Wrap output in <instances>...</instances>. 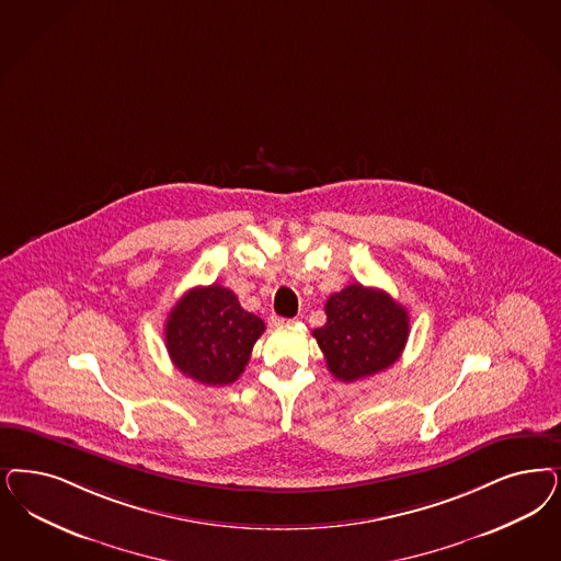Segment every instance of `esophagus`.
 <instances>
[{"label": "esophagus", "instance_id": "esophagus-1", "mask_svg": "<svg viewBox=\"0 0 561 561\" xmlns=\"http://www.w3.org/2000/svg\"><path fill=\"white\" fill-rule=\"evenodd\" d=\"M296 323V319H284V317H271V325L275 328H284V325H291Z\"/></svg>", "mask_w": 561, "mask_h": 561}]
</instances>
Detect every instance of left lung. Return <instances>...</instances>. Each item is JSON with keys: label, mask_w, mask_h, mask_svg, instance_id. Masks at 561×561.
<instances>
[{"label": "left lung", "mask_w": 561, "mask_h": 561, "mask_svg": "<svg viewBox=\"0 0 561 561\" xmlns=\"http://www.w3.org/2000/svg\"><path fill=\"white\" fill-rule=\"evenodd\" d=\"M325 314L328 323L314 329L312 337L335 379L344 383L365 379L402 356L410 317L387 291L352 284L329 296Z\"/></svg>", "instance_id": "1"}]
</instances>
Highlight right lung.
<instances>
[{"mask_svg":"<svg viewBox=\"0 0 561 561\" xmlns=\"http://www.w3.org/2000/svg\"><path fill=\"white\" fill-rule=\"evenodd\" d=\"M265 323L242 309L219 284L186 291L165 321V346L174 367L203 386L233 383L249 365Z\"/></svg>","mask_w":561,"mask_h":561,"instance_id":"add662e5","label":"right lung"}]
</instances>
